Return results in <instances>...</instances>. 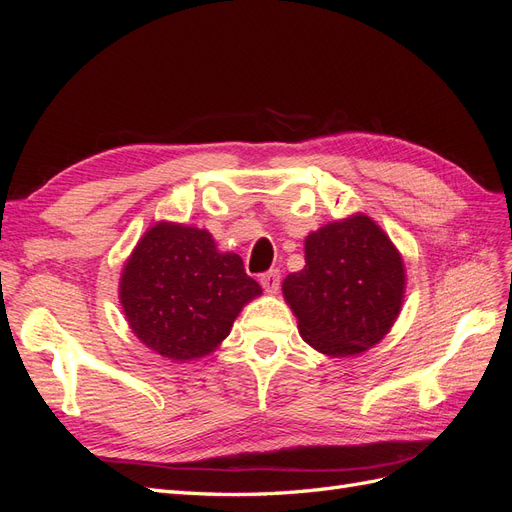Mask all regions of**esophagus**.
<instances>
[{
    "label": "esophagus",
    "mask_w": 512,
    "mask_h": 512,
    "mask_svg": "<svg viewBox=\"0 0 512 512\" xmlns=\"http://www.w3.org/2000/svg\"><path fill=\"white\" fill-rule=\"evenodd\" d=\"M280 280H282V273L277 269H271L260 275V284L267 292H277V288H280Z\"/></svg>",
    "instance_id": "obj_1"
}]
</instances>
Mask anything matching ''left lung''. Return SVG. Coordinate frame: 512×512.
Masks as SVG:
<instances>
[{"label":"left lung","instance_id":"left-lung-1","mask_svg":"<svg viewBox=\"0 0 512 512\" xmlns=\"http://www.w3.org/2000/svg\"><path fill=\"white\" fill-rule=\"evenodd\" d=\"M404 262L367 215L305 239V267L284 280V297L305 342L329 356L359 354L389 333L404 299Z\"/></svg>","mask_w":512,"mask_h":512}]
</instances>
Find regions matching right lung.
I'll return each mask as SVG.
<instances>
[{
  "instance_id": "right-lung-1",
  "label": "right lung",
  "mask_w": 512,
  "mask_h": 512,
  "mask_svg": "<svg viewBox=\"0 0 512 512\" xmlns=\"http://www.w3.org/2000/svg\"><path fill=\"white\" fill-rule=\"evenodd\" d=\"M260 292L241 256L220 254L207 230L166 222L138 241L119 284L136 337L173 361L209 354Z\"/></svg>"
}]
</instances>
